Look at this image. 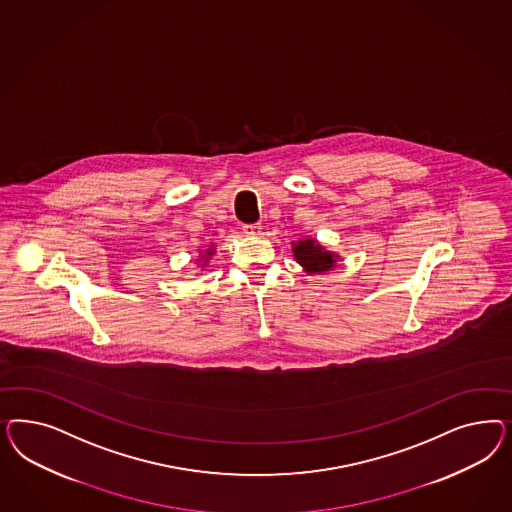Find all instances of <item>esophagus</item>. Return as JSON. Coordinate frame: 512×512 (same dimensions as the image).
<instances>
[{
	"label": "esophagus",
	"instance_id": "1",
	"mask_svg": "<svg viewBox=\"0 0 512 512\" xmlns=\"http://www.w3.org/2000/svg\"><path fill=\"white\" fill-rule=\"evenodd\" d=\"M261 223H246L244 227H242V231L248 234V236H255V234H261Z\"/></svg>",
	"mask_w": 512,
	"mask_h": 512
}]
</instances>
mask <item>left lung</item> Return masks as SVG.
I'll list each match as a JSON object with an SVG mask.
<instances>
[{
  "label": "left lung",
  "instance_id": "left-lung-1",
  "mask_svg": "<svg viewBox=\"0 0 512 512\" xmlns=\"http://www.w3.org/2000/svg\"><path fill=\"white\" fill-rule=\"evenodd\" d=\"M295 257L308 272H325L334 266L332 253L319 248L315 240H302L295 244Z\"/></svg>",
  "mask_w": 512,
  "mask_h": 512
}]
</instances>
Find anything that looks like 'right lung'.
<instances>
[{
    "label": "right lung",
    "mask_w": 512,
    "mask_h": 512,
    "mask_svg": "<svg viewBox=\"0 0 512 512\" xmlns=\"http://www.w3.org/2000/svg\"><path fill=\"white\" fill-rule=\"evenodd\" d=\"M210 253H212V249H208V255H210Z\"/></svg>",
    "instance_id": "obj_1"
}]
</instances>
